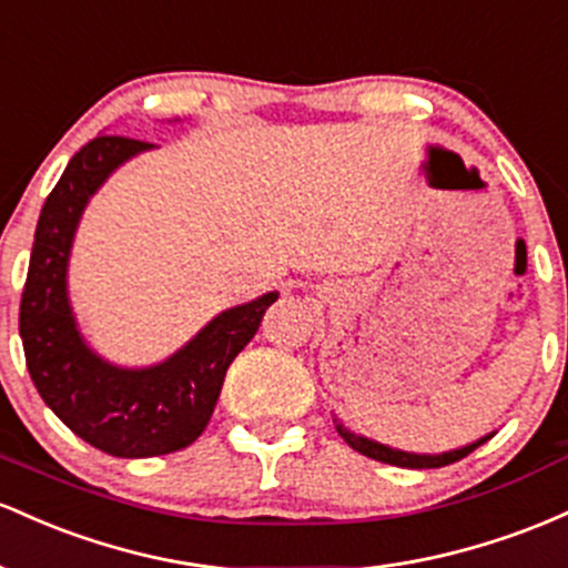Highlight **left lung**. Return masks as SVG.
<instances>
[{
    "label": "left lung",
    "instance_id": "obj_1",
    "mask_svg": "<svg viewBox=\"0 0 568 568\" xmlns=\"http://www.w3.org/2000/svg\"><path fill=\"white\" fill-rule=\"evenodd\" d=\"M333 422H335L337 435L346 439V443L352 445L356 454H362V456H367V458H375V462L394 464V467H405V469H437V467H445V464H454V462H458V458L469 456L475 448H480L483 443H488V439L494 437V432H490V435L475 439V443L462 445V448H454V450H443V454H410V450L388 448V445H384V443H375V439L356 435V432L348 429V426H343L341 422H337V418H333Z\"/></svg>",
    "mask_w": 568,
    "mask_h": 568
}]
</instances>
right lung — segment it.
Here are the masks:
<instances>
[{"instance_id":"1","label":"right lung","mask_w":568,"mask_h":568,"mask_svg":"<svg viewBox=\"0 0 568 568\" xmlns=\"http://www.w3.org/2000/svg\"><path fill=\"white\" fill-rule=\"evenodd\" d=\"M155 144L95 136L63 169L44 201L21 297L27 367L44 405L93 448L120 458L174 454L201 437L222 381L257 333L278 292L216 314L199 335L150 367H120L82 337L69 303V254L88 201L139 152Z\"/></svg>"}]
</instances>
